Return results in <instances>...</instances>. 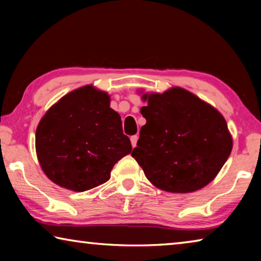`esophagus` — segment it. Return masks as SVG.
I'll return each mask as SVG.
<instances>
[{
	"instance_id": "obj_1",
	"label": "esophagus",
	"mask_w": 261,
	"mask_h": 261,
	"mask_svg": "<svg viewBox=\"0 0 261 261\" xmlns=\"http://www.w3.org/2000/svg\"><path fill=\"white\" fill-rule=\"evenodd\" d=\"M130 140H131V144H132V147H136V145H137V141H138V136H131V138H130Z\"/></svg>"
}]
</instances>
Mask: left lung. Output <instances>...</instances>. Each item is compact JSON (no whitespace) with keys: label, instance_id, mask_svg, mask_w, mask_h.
<instances>
[{"label":"left lung","instance_id":"obj_1","mask_svg":"<svg viewBox=\"0 0 261 261\" xmlns=\"http://www.w3.org/2000/svg\"><path fill=\"white\" fill-rule=\"evenodd\" d=\"M143 100L146 124L131 155L149 182L168 192L188 193L213 180L232 148L222 115L180 87L144 94Z\"/></svg>","mask_w":261,"mask_h":261}]
</instances>
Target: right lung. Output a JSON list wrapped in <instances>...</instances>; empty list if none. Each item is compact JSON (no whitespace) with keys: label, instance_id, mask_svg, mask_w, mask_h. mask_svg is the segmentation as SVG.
I'll list each match as a JSON object with an SVG mask.
<instances>
[{"label":"right lung","instance_id":"1","mask_svg":"<svg viewBox=\"0 0 261 261\" xmlns=\"http://www.w3.org/2000/svg\"><path fill=\"white\" fill-rule=\"evenodd\" d=\"M109 95L90 85L70 92L45 114L35 132L42 170L55 184L83 192L107 182L118 160L131 153L121 116Z\"/></svg>","mask_w":261,"mask_h":261}]
</instances>
